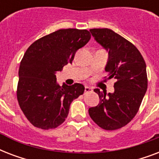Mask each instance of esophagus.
Masks as SVG:
<instances>
[{
    "instance_id": "obj_1",
    "label": "esophagus",
    "mask_w": 159,
    "mask_h": 159,
    "mask_svg": "<svg viewBox=\"0 0 159 159\" xmlns=\"http://www.w3.org/2000/svg\"><path fill=\"white\" fill-rule=\"evenodd\" d=\"M92 92V88L87 87V86L85 87V93H88V92Z\"/></svg>"
}]
</instances>
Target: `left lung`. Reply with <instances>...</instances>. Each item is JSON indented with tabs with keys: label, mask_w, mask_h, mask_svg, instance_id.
I'll return each mask as SVG.
<instances>
[{
	"label": "left lung",
	"mask_w": 159,
	"mask_h": 159,
	"mask_svg": "<svg viewBox=\"0 0 159 159\" xmlns=\"http://www.w3.org/2000/svg\"><path fill=\"white\" fill-rule=\"evenodd\" d=\"M90 32L108 51L105 71L108 79L115 78L116 82L113 93L94 89L100 102L88 112L101 128L115 130L130 122L138 112L148 87L145 62L133 43L110 29H91Z\"/></svg>",
	"instance_id": "obj_1"
}]
</instances>
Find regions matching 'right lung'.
Returning <instances> with one entry per match:
<instances>
[{
    "mask_svg": "<svg viewBox=\"0 0 159 159\" xmlns=\"http://www.w3.org/2000/svg\"><path fill=\"white\" fill-rule=\"evenodd\" d=\"M90 39L87 30H58L34 42L26 50L19 69L17 100L34 126L57 128L67 118L72 101L83 94L85 87L80 83L59 86L56 72L72 63L76 52Z\"/></svg>",
    "mask_w": 159,
    "mask_h": 159,
    "instance_id": "add662e5",
    "label": "right lung"
}]
</instances>
